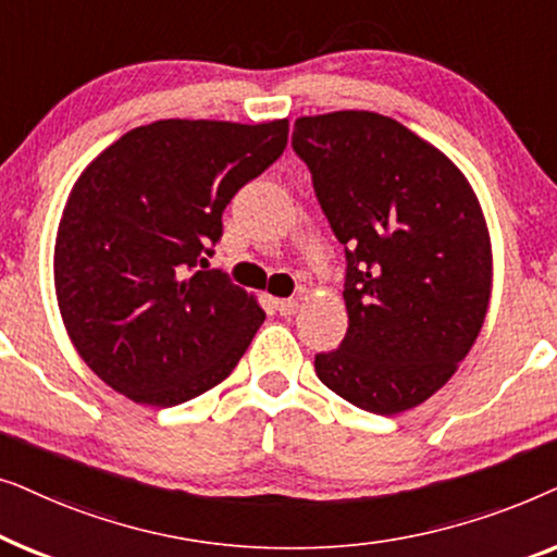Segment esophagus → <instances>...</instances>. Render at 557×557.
<instances>
[{
    "label": "esophagus",
    "instance_id": "1",
    "mask_svg": "<svg viewBox=\"0 0 557 557\" xmlns=\"http://www.w3.org/2000/svg\"><path fill=\"white\" fill-rule=\"evenodd\" d=\"M273 307H276L281 317H292V314H296V311H299V301H296V299H276V301H273Z\"/></svg>",
    "mask_w": 557,
    "mask_h": 557
}]
</instances>
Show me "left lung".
I'll return each instance as SVG.
<instances>
[{"mask_svg":"<svg viewBox=\"0 0 557 557\" xmlns=\"http://www.w3.org/2000/svg\"><path fill=\"white\" fill-rule=\"evenodd\" d=\"M292 147L345 246L349 326L319 352L322 383L377 416L421 406L448 383L482 330L492 246L467 177L391 116H301Z\"/></svg>","mask_w":557,"mask_h":557,"instance_id":"obj_1","label":"left lung"}]
</instances>
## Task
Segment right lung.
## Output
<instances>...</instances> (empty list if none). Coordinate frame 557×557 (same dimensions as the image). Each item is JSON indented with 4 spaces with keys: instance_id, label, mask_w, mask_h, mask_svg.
Listing matches in <instances>:
<instances>
[{
    "instance_id": "right-lung-1",
    "label": "right lung",
    "mask_w": 557,
    "mask_h": 557,
    "mask_svg": "<svg viewBox=\"0 0 557 557\" xmlns=\"http://www.w3.org/2000/svg\"><path fill=\"white\" fill-rule=\"evenodd\" d=\"M286 139V119H164L121 136L75 182L55 238L58 307L113 391L172 408L238 364L265 311L208 258L227 202Z\"/></svg>"
}]
</instances>
